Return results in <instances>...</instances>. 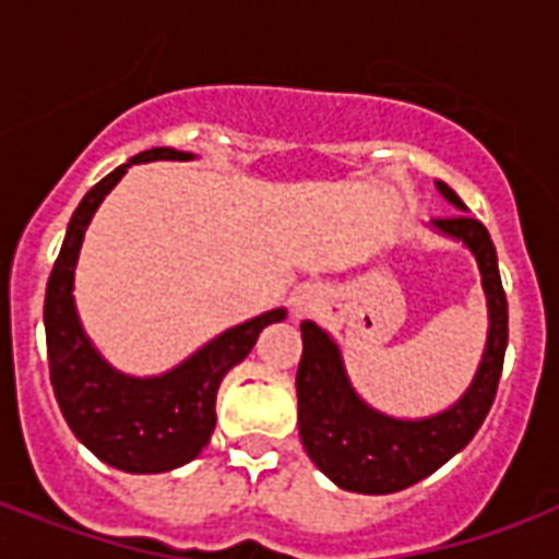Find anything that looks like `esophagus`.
I'll use <instances>...</instances> for the list:
<instances>
[{
  "label": "esophagus",
  "mask_w": 559,
  "mask_h": 559,
  "mask_svg": "<svg viewBox=\"0 0 559 559\" xmlns=\"http://www.w3.org/2000/svg\"><path fill=\"white\" fill-rule=\"evenodd\" d=\"M319 301H322V289L319 287L301 289V293H296V298H293V313H296L298 319H305V316H310L316 307H319Z\"/></svg>",
  "instance_id": "1"
}]
</instances>
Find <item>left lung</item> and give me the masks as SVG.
Here are the masks:
<instances>
[{"label":"left lung","mask_w":559,"mask_h":559,"mask_svg":"<svg viewBox=\"0 0 559 559\" xmlns=\"http://www.w3.org/2000/svg\"><path fill=\"white\" fill-rule=\"evenodd\" d=\"M441 197L464 214L432 219V231L464 243L476 258L487 298V342L476 377L452 406L429 417H394L359 397L342 359L340 342L316 322L301 324L305 354L298 362V432L307 455L333 485L350 493H397L432 476L435 469L473 441L493 406L504 348L508 298L499 278L496 246L467 205L447 182H435Z\"/></svg>","instance_id":"obj_1"}]
</instances>
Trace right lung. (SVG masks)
Returning <instances> with one entry per match:
<instances>
[{
  "label": "right lung",
  "mask_w": 559,
  "mask_h": 559,
  "mask_svg": "<svg viewBox=\"0 0 559 559\" xmlns=\"http://www.w3.org/2000/svg\"><path fill=\"white\" fill-rule=\"evenodd\" d=\"M191 162L193 153L153 147L116 168L74 209L46 287V348L57 406L74 438L104 464L124 473H168L202 452L217 424V389L249 357L263 328L287 319L284 307L235 324L165 373L133 377L100 357L74 305V266L95 211L130 165Z\"/></svg>",
  "instance_id": "right-lung-1"
}]
</instances>
